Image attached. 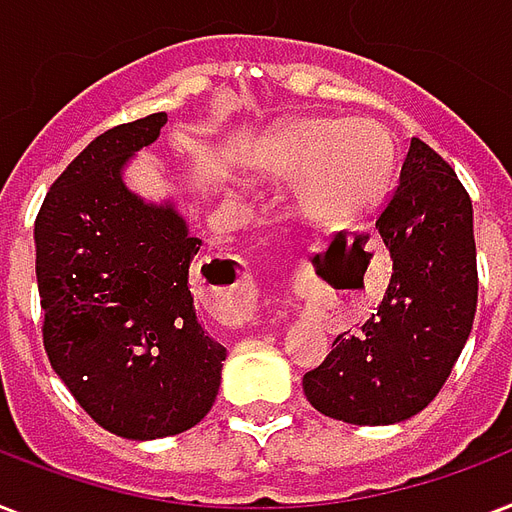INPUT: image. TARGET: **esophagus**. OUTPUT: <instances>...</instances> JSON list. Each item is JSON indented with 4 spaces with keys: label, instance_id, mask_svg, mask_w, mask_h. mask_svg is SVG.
<instances>
[{
    "label": "esophagus",
    "instance_id": "esophagus-1",
    "mask_svg": "<svg viewBox=\"0 0 512 512\" xmlns=\"http://www.w3.org/2000/svg\"><path fill=\"white\" fill-rule=\"evenodd\" d=\"M221 269L229 275L227 285H208V288H202L200 301L205 304V310H211L224 323L245 320L253 307L251 275L243 267H235V264H224Z\"/></svg>",
    "mask_w": 512,
    "mask_h": 512
}]
</instances>
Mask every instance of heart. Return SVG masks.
Segmentation results:
<instances>
[{
    "label": "heart",
    "mask_w": 512,
    "mask_h": 512,
    "mask_svg": "<svg viewBox=\"0 0 512 512\" xmlns=\"http://www.w3.org/2000/svg\"><path fill=\"white\" fill-rule=\"evenodd\" d=\"M272 176H299L301 208L315 216H350L382 200L392 146L382 128L352 120H301L283 128L261 154Z\"/></svg>",
    "instance_id": "1"
}]
</instances>
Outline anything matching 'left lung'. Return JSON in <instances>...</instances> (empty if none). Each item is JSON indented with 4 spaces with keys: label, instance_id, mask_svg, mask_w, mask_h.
<instances>
[{
    "label": "left lung",
    "instance_id": "obj_1",
    "mask_svg": "<svg viewBox=\"0 0 512 512\" xmlns=\"http://www.w3.org/2000/svg\"><path fill=\"white\" fill-rule=\"evenodd\" d=\"M376 229L392 256L382 304L304 374L312 406L350 425L419 414L449 379L478 304L473 202L425 141L411 138Z\"/></svg>",
    "mask_w": 512,
    "mask_h": 512
}]
</instances>
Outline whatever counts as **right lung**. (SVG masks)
<instances>
[{
	"label": "right lung",
	"mask_w": 512,
	"mask_h": 512,
	"mask_svg": "<svg viewBox=\"0 0 512 512\" xmlns=\"http://www.w3.org/2000/svg\"><path fill=\"white\" fill-rule=\"evenodd\" d=\"M165 122L149 114L90 141L34 221L50 366L98 425L130 441L197 425L227 360L194 315L189 264L200 240L170 205H146L122 184L125 160Z\"/></svg>",
	"instance_id": "add662e5"
}]
</instances>
